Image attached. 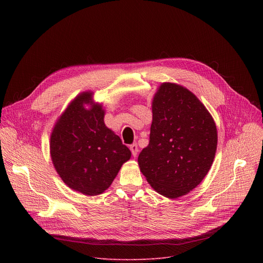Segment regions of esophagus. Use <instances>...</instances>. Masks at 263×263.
<instances>
[{"label":"esophagus","mask_w":263,"mask_h":263,"mask_svg":"<svg viewBox=\"0 0 263 263\" xmlns=\"http://www.w3.org/2000/svg\"><path fill=\"white\" fill-rule=\"evenodd\" d=\"M130 150H131V153H132V156L136 157L137 153H139V147H137L136 144H133V145L130 146Z\"/></svg>","instance_id":"esophagus-1"}]
</instances>
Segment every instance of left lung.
<instances>
[{"mask_svg": "<svg viewBox=\"0 0 263 263\" xmlns=\"http://www.w3.org/2000/svg\"><path fill=\"white\" fill-rule=\"evenodd\" d=\"M216 146L214 119L197 97L162 83L153 99L149 145L137 160L151 187L171 199L186 195L208 174Z\"/></svg>", "mask_w": 263, "mask_h": 263, "instance_id": "obj_1", "label": "left lung"}]
</instances>
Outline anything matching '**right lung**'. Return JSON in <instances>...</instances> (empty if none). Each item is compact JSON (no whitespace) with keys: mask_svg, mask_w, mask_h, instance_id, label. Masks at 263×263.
<instances>
[{"mask_svg":"<svg viewBox=\"0 0 263 263\" xmlns=\"http://www.w3.org/2000/svg\"><path fill=\"white\" fill-rule=\"evenodd\" d=\"M92 91H83L68 104L50 136L55 171L71 190L96 196L112 184L131 151L104 123L105 110L93 101Z\"/></svg>","mask_w":263,"mask_h":263,"instance_id":"right-lung-1","label":"right lung"}]
</instances>
